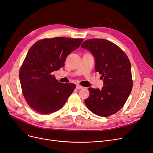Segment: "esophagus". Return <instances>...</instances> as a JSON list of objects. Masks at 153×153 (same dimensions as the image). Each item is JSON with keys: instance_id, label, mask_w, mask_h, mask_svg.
Listing matches in <instances>:
<instances>
[{"instance_id": "esophagus-1", "label": "esophagus", "mask_w": 153, "mask_h": 153, "mask_svg": "<svg viewBox=\"0 0 153 153\" xmlns=\"http://www.w3.org/2000/svg\"><path fill=\"white\" fill-rule=\"evenodd\" d=\"M76 89H83V88H84V87H82V86H81L80 85H76Z\"/></svg>"}]
</instances>
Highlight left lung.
<instances>
[{
	"instance_id": "left-lung-1",
	"label": "left lung",
	"mask_w": 153,
	"mask_h": 153,
	"mask_svg": "<svg viewBox=\"0 0 153 153\" xmlns=\"http://www.w3.org/2000/svg\"><path fill=\"white\" fill-rule=\"evenodd\" d=\"M81 47L93 54L95 70L101 75L104 86L101 89L89 87L87 107L101 117L117 113L127 101L133 87L130 61L117 45L104 39L85 41Z\"/></svg>"
}]
</instances>
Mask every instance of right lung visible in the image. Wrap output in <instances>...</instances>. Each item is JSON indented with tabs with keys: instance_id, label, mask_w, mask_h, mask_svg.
<instances>
[{
	"instance_id": "add662e5",
	"label": "right lung",
	"mask_w": 153,
	"mask_h": 153,
	"mask_svg": "<svg viewBox=\"0 0 153 153\" xmlns=\"http://www.w3.org/2000/svg\"><path fill=\"white\" fill-rule=\"evenodd\" d=\"M83 39L62 37L45 38L28 51L19 72L23 95L36 112L48 114L61 109L75 89L63 84L52 73L64 66L68 55L80 47Z\"/></svg>"
}]
</instances>
